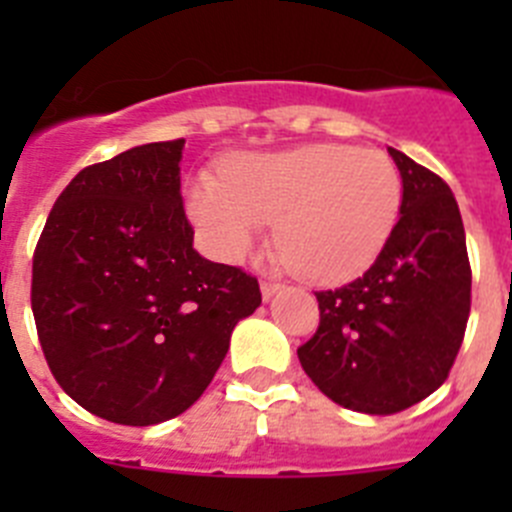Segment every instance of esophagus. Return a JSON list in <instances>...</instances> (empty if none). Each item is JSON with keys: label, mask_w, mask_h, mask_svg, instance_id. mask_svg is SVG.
I'll return each mask as SVG.
<instances>
[{"label": "esophagus", "mask_w": 512, "mask_h": 512, "mask_svg": "<svg viewBox=\"0 0 512 512\" xmlns=\"http://www.w3.org/2000/svg\"><path fill=\"white\" fill-rule=\"evenodd\" d=\"M279 289H282V287H279V284H274V282H261V297H264V302H269L271 297L277 295Z\"/></svg>", "instance_id": "obj_1"}]
</instances>
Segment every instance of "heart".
Returning a JSON list of instances; mask_svg holds the SVG:
<instances>
[{
	"label": "heart",
	"mask_w": 512,
	"mask_h": 512,
	"mask_svg": "<svg viewBox=\"0 0 512 512\" xmlns=\"http://www.w3.org/2000/svg\"><path fill=\"white\" fill-rule=\"evenodd\" d=\"M400 205L392 158L341 143L235 156L223 179L200 171L187 187L189 220L212 256L238 264L274 223L284 264L318 284L369 269L390 241Z\"/></svg>",
	"instance_id": "heart-1"
}]
</instances>
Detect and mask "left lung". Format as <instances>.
Segmentation results:
<instances>
[{"label":"left lung","instance_id":"left-lung-1","mask_svg":"<svg viewBox=\"0 0 512 512\" xmlns=\"http://www.w3.org/2000/svg\"><path fill=\"white\" fill-rule=\"evenodd\" d=\"M390 156L402 179L390 241L359 279L315 292L320 325L297 348L325 397L366 415L400 413L446 382L472 305L454 192L397 148Z\"/></svg>","mask_w":512,"mask_h":512}]
</instances>
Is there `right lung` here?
<instances>
[{"mask_svg": "<svg viewBox=\"0 0 512 512\" xmlns=\"http://www.w3.org/2000/svg\"><path fill=\"white\" fill-rule=\"evenodd\" d=\"M184 140L87 166L53 205L33 259V315L63 392L120 425H156L200 400L259 282L194 251Z\"/></svg>", "mask_w": 512, "mask_h": 512, "instance_id": "add662e5", "label": "right lung"}]
</instances>
